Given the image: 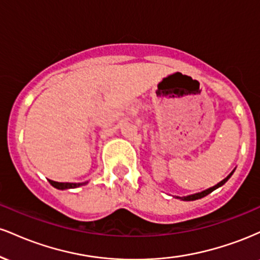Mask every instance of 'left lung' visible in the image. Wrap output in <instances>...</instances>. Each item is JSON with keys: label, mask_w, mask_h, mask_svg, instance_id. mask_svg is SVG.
Masks as SVG:
<instances>
[{"label": "left lung", "mask_w": 260, "mask_h": 260, "mask_svg": "<svg viewBox=\"0 0 260 260\" xmlns=\"http://www.w3.org/2000/svg\"><path fill=\"white\" fill-rule=\"evenodd\" d=\"M235 170L236 169H234V171L231 172V174H230L228 177L226 178H223L222 181H220L219 183L217 184H215V186H213V187H210V188H208V189H205V190H202V192H198V193H194V194H190V196H186V197H176V198L177 199H181V201H186V202H190V201H197V199H201V198H203V197H205V196H208V194H210L211 192H213V190H215V189H217V188L219 187H221V186H223V184L226 183V182L229 181V178L231 177L232 176V174H234L235 172Z\"/></svg>", "instance_id": "1"}]
</instances>
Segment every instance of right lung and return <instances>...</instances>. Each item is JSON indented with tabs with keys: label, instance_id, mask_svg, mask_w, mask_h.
I'll return each instance as SVG.
<instances>
[{
	"label": "right lung",
	"instance_id": "add662e5",
	"mask_svg": "<svg viewBox=\"0 0 260 260\" xmlns=\"http://www.w3.org/2000/svg\"><path fill=\"white\" fill-rule=\"evenodd\" d=\"M49 182L52 187L57 188V189H61V190L71 189V188H78L80 186H84V184L88 183V181L79 182V183H71V182H56L52 180H49Z\"/></svg>",
	"mask_w": 260,
	"mask_h": 260
}]
</instances>
